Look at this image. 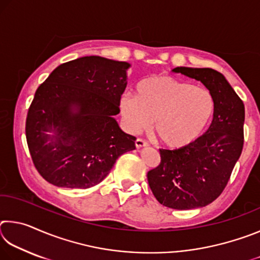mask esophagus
Masks as SVG:
<instances>
[{
	"mask_svg": "<svg viewBox=\"0 0 260 260\" xmlns=\"http://www.w3.org/2000/svg\"><path fill=\"white\" fill-rule=\"evenodd\" d=\"M135 146H136V148H143V147H147L148 143L143 139H136Z\"/></svg>",
	"mask_w": 260,
	"mask_h": 260,
	"instance_id": "1",
	"label": "esophagus"
}]
</instances>
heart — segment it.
<instances>
[{
    "label": "heart",
    "instance_id": "obj_1",
    "mask_svg": "<svg viewBox=\"0 0 260 260\" xmlns=\"http://www.w3.org/2000/svg\"><path fill=\"white\" fill-rule=\"evenodd\" d=\"M215 111L211 91L170 76L141 80L136 96L124 95L120 112L128 129L138 133L153 122V133L166 147L183 148L208 128Z\"/></svg>",
    "mask_w": 260,
    "mask_h": 260
}]
</instances>
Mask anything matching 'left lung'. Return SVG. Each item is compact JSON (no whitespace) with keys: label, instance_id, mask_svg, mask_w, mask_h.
<instances>
[{"label":"left lung","instance_id":"8db88e82","mask_svg":"<svg viewBox=\"0 0 260 260\" xmlns=\"http://www.w3.org/2000/svg\"><path fill=\"white\" fill-rule=\"evenodd\" d=\"M172 72L203 83L213 95L215 111L209 129L195 142L175 150L160 149V164L149 171L148 182L164 206L199 209L220 196L241 156L244 104L215 70L179 67Z\"/></svg>","mask_w":260,"mask_h":260}]
</instances>
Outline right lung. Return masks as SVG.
I'll list each match as a JSON object with an SVG mask.
<instances>
[{"mask_svg": "<svg viewBox=\"0 0 260 260\" xmlns=\"http://www.w3.org/2000/svg\"><path fill=\"white\" fill-rule=\"evenodd\" d=\"M127 61L80 57L56 68L38 88L26 140L38 172L57 187L87 189L107 178L135 138L114 116L127 86Z\"/></svg>", "mask_w": 260, "mask_h": 260, "instance_id": "add662e5", "label": "right lung"}]
</instances>
